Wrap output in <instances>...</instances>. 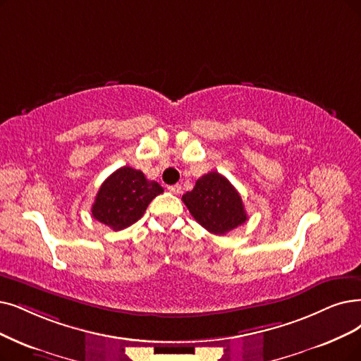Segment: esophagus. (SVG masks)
I'll return each instance as SVG.
<instances>
[{
  "mask_svg": "<svg viewBox=\"0 0 361 361\" xmlns=\"http://www.w3.org/2000/svg\"><path fill=\"white\" fill-rule=\"evenodd\" d=\"M171 194H175V195H179L180 192H182V186L180 185H170L169 188H167Z\"/></svg>",
  "mask_w": 361,
  "mask_h": 361,
  "instance_id": "esophagus-1",
  "label": "esophagus"
}]
</instances>
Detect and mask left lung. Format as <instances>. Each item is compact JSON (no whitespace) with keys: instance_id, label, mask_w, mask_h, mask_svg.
I'll list each match as a JSON object with an SVG mask.
<instances>
[{"instance_id":"left-lung-1","label":"left lung","mask_w":361,"mask_h":361,"mask_svg":"<svg viewBox=\"0 0 361 361\" xmlns=\"http://www.w3.org/2000/svg\"><path fill=\"white\" fill-rule=\"evenodd\" d=\"M182 201L194 219L214 235H225L247 221L241 195L218 171L201 176Z\"/></svg>"}]
</instances>
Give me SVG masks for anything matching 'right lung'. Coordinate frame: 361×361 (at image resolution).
<instances>
[{"label":"right lung","instance_id":"right-lung-1","mask_svg":"<svg viewBox=\"0 0 361 361\" xmlns=\"http://www.w3.org/2000/svg\"><path fill=\"white\" fill-rule=\"evenodd\" d=\"M161 192L160 183L148 180L140 170L124 166L100 185L92 214L100 224L120 231L137 222L151 201Z\"/></svg>","mask_w":361,"mask_h":361}]
</instances>
